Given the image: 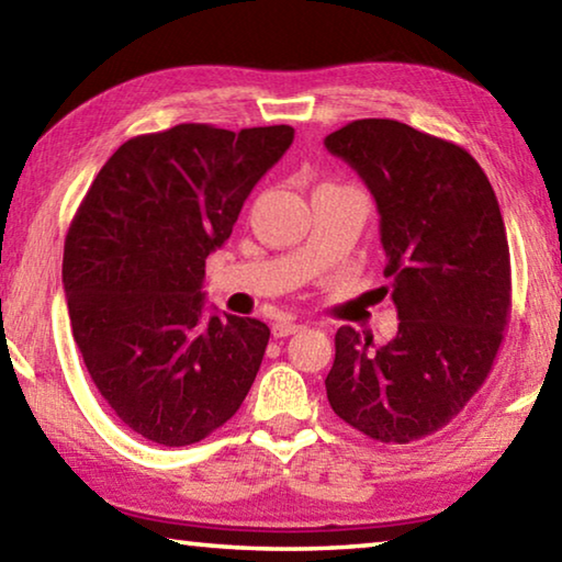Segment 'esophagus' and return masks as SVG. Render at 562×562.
Instances as JSON below:
<instances>
[{"mask_svg": "<svg viewBox=\"0 0 562 562\" xmlns=\"http://www.w3.org/2000/svg\"><path fill=\"white\" fill-rule=\"evenodd\" d=\"M302 325H297V322H274L272 325V337H290L294 335V331H300Z\"/></svg>", "mask_w": 562, "mask_h": 562, "instance_id": "obj_1", "label": "esophagus"}]
</instances>
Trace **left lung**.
Wrapping results in <instances>:
<instances>
[{
    "instance_id": "left-lung-1",
    "label": "left lung",
    "mask_w": 562,
    "mask_h": 562,
    "mask_svg": "<svg viewBox=\"0 0 562 562\" xmlns=\"http://www.w3.org/2000/svg\"><path fill=\"white\" fill-rule=\"evenodd\" d=\"M372 190L398 331L384 347L339 327L325 379L335 414L382 443L443 429L493 367L510 317V252L496 193L469 150L392 119L329 133Z\"/></svg>"
}]
</instances>
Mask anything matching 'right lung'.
Segmentation results:
<instances>
[{"instance_id":"add662e5","label":"right lung","mask_w":562,"mask_h":562,"mask_svg":"<svg viewBox=\"0 0 562 562\" xmlns=\"http://www.w3.org/2000/svg\"><path fill=\"white\" fill-rule=\"evenodd\" d=\"M292 138L180 123L126 140L93 178L66 233L64 292L83 364L133 434L190 446L250 392L270 327L203 315L205 260Z\"/></svg>"}]
</instances>
